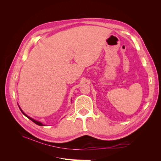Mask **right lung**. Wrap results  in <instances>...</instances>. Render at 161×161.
Masks as SVG:
<instances>
[{"label": "right lung", "instance_id": "right-lung-1", "mask_svg": "<svg viewBox=\"0 0 161 161\" xmlns=\"http://www.w3.org/2000/svg\"><path fill=\"white\" fill-rule=\"evenodd\" d=\"M19 106V105H18ZM19 109H20V110H21V111L22 112V113H23V114L24 115H25L26 117H27V118H29V119H31L32 121H33V122H34V123H35V124H36L37 125H40V126H42V125H43L42 123H41L40 122V121H37V120H35V119H32L31 118H30V117H29L27 115H26L25 113H24V112L22 111V109L20 108V107H19Z\"/></svg>", "mask_w": 161, "mask_h": 161}]
</instances>
